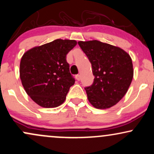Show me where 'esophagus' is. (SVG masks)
<instances>
[{
    "label": "esophagus",
    "mask_w": 154,
    "mask_h": 154,
    "mask_svg": "<svg viewBox=\"0 0 154 154\" xmlns=\"http://www.w3.org/2000/svg\"><path fill=\"white\" fill-rule=\"evenodd\" d=\"M75 78L77 79V80L79 81V79H80V75H77L75 76Z\"/></svg>",
    "instance_id": "esophagus-1"
}]
</instances>
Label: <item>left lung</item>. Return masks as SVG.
<instances>
[{"label":"left lung","mask_w":154,"mask_h":154,"mask_svg":"<svg viewBox=\"0 0 154 154\" xmlns=\"http://www.w3.org/2000/svg\"><path fill=\"white\" fill-rule=\"evenodd\" d=\"M78 44L91 63L95 76L92 85L85 88L89 102L100 109L116 105L132 82L131 57L123 49L98 40L79 41Z\"/></svg>","instance_id":"left-lung-1"}]
</instances>
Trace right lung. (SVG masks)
Segmentation results:
<instances>
[{
    "label": "right lung",
    "mask_w": 154,
    "mask_h": 154,
    "mask_svg": "<svg viewBox=\"0 0 154 154\" xmlns=\"http://www.w3.org/2000/svg\"><path fill=\"white\" fill-rule=\"evenodd\" d=\"M77 45L74 40L57 39L29 49L20 62V79L27 95L44 108L62 104L75 79L66 55Z\"/></svg>",
    "instance_id": "obj_1"
}]
</instances>
